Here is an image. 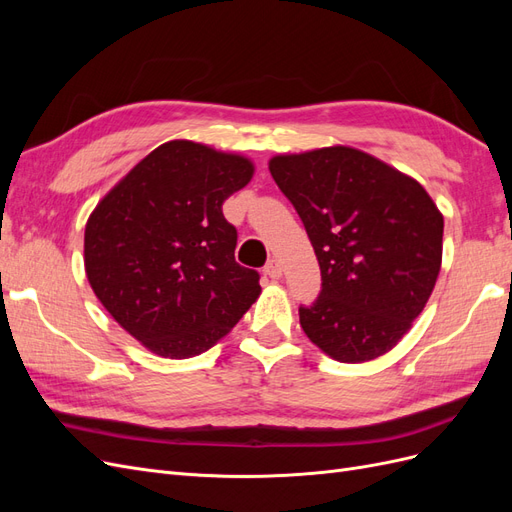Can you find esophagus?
Returning a JSON list of instances; mask_svg holds the SVG:
<instances>
[{
	"mask_svg": "<svg viewBox=\"0 0 512 512\" xmlns=\"http://www.w3.org/2000/svg\"><path fill=\"white\" fill-rule=\"evenodd\" d=\"M265 275H269L271 280H280V277H282V265H280V260L271 258V260L267 262V267H265Z\"/></svg>",
	"mask_w": 512,
	"mask_h": 512,
	"instance_id": "34e87169",
	"label": "esophagus"
}]
</instances>
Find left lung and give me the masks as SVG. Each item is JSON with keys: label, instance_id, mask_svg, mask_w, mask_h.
Wrapping results in <instances>:
<instances>
[{"label": "left lung", "instance_id": "left-lung-1", "mask_svg": "<svg viewBox=\"0 0 512 512\" xmlns=\"http://www.w3.org/2000/svg\"><path fill=\"white\" fill-rule=\"evenodd\" d=\"M269 170L320 265L322 288L299 307L301 329L342 363L389 352L436 286L442 213L421 183L359 149L275 156Z\"/></svg>", "mask_w": 512, "mask_h": 512}]
</instances>
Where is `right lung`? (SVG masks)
<instances>
[{"mask_svg":"<svg viewBox=\"0 0 512 512\" xmlns=\"http://www.w3.org/2000/svg\"><path fill=\"white\" fill-rule=\"evenodd\" d=\"M252 175L247 158L170 141L89 215L87 280L106 312L151 352H205L258 299L260 275L235 260L237 228L222 213Z\"/></svg>","mask_w":512,"mask_h":512,"instance_id":"obj_1","label":"right lung"}]
</instances>
